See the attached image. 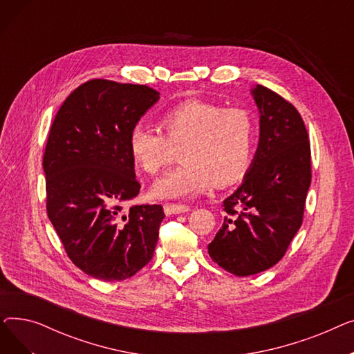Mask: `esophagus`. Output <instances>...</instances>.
Listing matches in <instances>:
<instances>
[{
	"label": "esophagus",
	"mask_w": 354,
	"mask_h": 354,
	"mask_svg": "<svg viewBox=\"0 0 354 354\" xmlns=\"http://www.w3.org/2000/svg\"><path fill=\"white\" fill-rule=\"evenodd\" d=\"M165 209V214L166 215H174V214H185L191 211L189 207L187 205H178V203H166V205L163 207Z\"/></svg>",
	"instance_id": "esophagus-1"
}]
</instances>
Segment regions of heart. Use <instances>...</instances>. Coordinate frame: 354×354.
Instances as JSON below:
<instances>
[{
	"label": "heart",
	"mask_w": 354,
	"mask_h": 354,
	"mask_svg": "<svg viewBox=\"0 0 354 354\" xmlns=\"http://www.w3.org/2000/svg\"><path fill=\"white\" fill-rule=\"evenodd\" d=\"M159 132L132 129L129 153L142 172L155 176L180 153L179 169L166 174L152 188L158 199H189L238 180L252 159L257 126L241 107L189 100L163 113Z\"/></svg>",
	"instance_id": "obj_1"
}]
</instances>
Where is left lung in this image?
I'll list each match as a JSON object with an SVG mask.
<instances>
[{"instance_id":"left-lung-1","label":"left lung","mask_w":354,"mask_h":354,"mask_svg":"<svg viewBox=\"0 0 354 354\" xmlns=\"http://www.w3.org/2000/svg\"><path fill=\"white\" fill-rule=\"evenodd\" d=\"M251 95L259 113V140L241 187L224 201L222 228L208 245L221 268L247 277L284 257L303 224L311 183L310 142L297 109L257 84Z\"/></svg>"}]
</instances>
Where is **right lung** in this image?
<instances>
[{
    "instance_id": "add662e5",
    "label": "right lung",
    "mask_w": 354,
    "mask_h": 354,
    "mask_svg": "<svg viewBox=\"0 0 354 354\" xmlns=\"http://www.w3.org/2000/svg\"><path fill=\"white\" fill-rule=\"evenodd\" d=\"M159 100L147 86L90 80L51 124L43 167L47 214L74 266L122 281L151 261L165 218L160 205L123 207L138 196L129 136Z\"/></svg>"
}]
</instances>
